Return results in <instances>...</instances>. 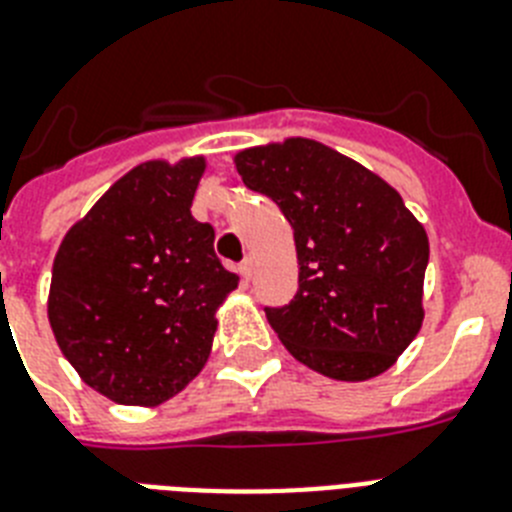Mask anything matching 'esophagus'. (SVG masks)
<instances>
[{
  "instance_id": "34e87169",
  "label": "esophagus",
  "mask_w": 512,
  "mask_h": 512,
  "mask_svg": "<svg viewBox=\"0 0 512 512\" xmlns=\"http://www.w3.org/2000/svg\"><path fill=\"white\" fill-rule=\"evenodd\" d=\"M252 268H255V263H252V257H247L242 265H239V273H242L244 281H249L252 278Z\"/></svg>"
}]
</instances>
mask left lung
Instances as JSON below:
<instances>
[{"label":"left lung","mask_w":512,"mask_h":512,"mask_svg":"<svg viewBox=\"0 0 512 512\" xmlns=\"http://www.w3.org/2000/svg\"><path fill=\"white\" fill-rule=\"evenodd\" d=\"M249 190L268 195L294 229L299 291L270 328L294 359L330 380L382 375L424 320L429 239L375 171L309 137L234 156Z\"/></svg>","instance_id":"8db88e82"}]
</instances>
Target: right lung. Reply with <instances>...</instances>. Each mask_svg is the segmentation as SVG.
<instances>
[{
  "label": "right lung",
  "instance_id": "obj_1",
  "mask_svg": "<svg viewBox=\"0 0 512 512\" xmlns=\"http://www.w3.org/2000/svg\"><path fill=\"white\" fill-rule=\"evenodd\" d=\"M205 156L145 161L117 179L54 257L51 333L80 380L122 406H158L208 362L216 312L239 286L192 218Z\"/></svg>",
  "mask_w": 512,
  "mask_h": 512
}]
</instances>
